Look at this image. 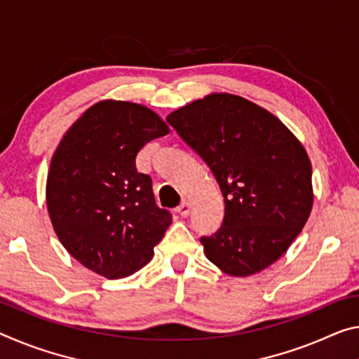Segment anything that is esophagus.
<instances>
[{
    "instance_id": "34e87169",
    "label": "esophagus",
    "mask_w": 359,
    "mask_h": 359,
    "mask_svg": "<svg viewBox=\"0 0 359 359\" xmlns=\"http://www.w3.org/2000/svg\"><path fill=\"white\" fill-rule=\"evenodd\" d=\"M190 209H191V204H190V201L184 200V201H182L180 206L177 208V212L182 215V217H187V215L190 214Z\"/></svg>"
}]
</instances>
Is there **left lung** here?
Segmentation results:
<instances>
[{"label":"left lung","mask_w":359,"mask_h":359,"mask_svg":"<svg viewBox=\"0 0 359 359\" xmlns=\"http://www.w3.org/2000/svg\"><path fill=\"white\" fill-rule=\"evenodd\" d=\"M168 123L212 170L225 203L220 229L201 238L230 276H251L281 257L313 208L311 163L273 113L229 93L174 110Z\"/></svg>","instance_id":"left-lung-1"}]
</instances>
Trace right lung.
<instances>
[{
    "mask_svg": "<svg viewBox=\"0 0 359 359\" xmlns=\"http://www.w3.org/2000/svg\"><path fill=\"white\" fill-rule=\"evenodd\" d=\"M169 133L149 107L100 100L68 128L50 159L46 204L68 254L108 280L149 264L172 217L159 209L135 156Z\"/></svg>",
    "mask_w": 359,
    "mask_h": 359,
    "instance_id": "right-lung-1",
    "label": "right lung"
}]
</instances>
